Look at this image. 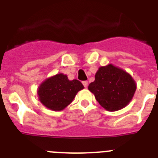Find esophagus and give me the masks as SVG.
I'll list each match as a JSON object with an SVG mask.
<instances>
[{
  "mask_svg": "<svg viewBox=\"0 0 158 158\" xmlns=\"http://www.w3.org/2000/svg\"><path fill=\"white\" fill-rule=\"evenodd\" d=\"M82 84H83L84 87L87 88L88 87V85H89V82H88L87 81H82Z\"/></svg>",
  "mask_w": 158,
  "mask_h": 158,
  "instance_id": "34e87169",
  "label": "esophagus"
}]
</instances>
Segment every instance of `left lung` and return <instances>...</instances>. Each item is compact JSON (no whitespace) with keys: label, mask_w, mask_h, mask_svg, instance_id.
Instances as JSON below:
<instances>
[{"label":"left lung","mask_w":158,"mask_h":158,"mask_svg":"<svg viewBox=\"0 0 158 158\" xmlns=\"http://www.w3.org/2000/svg\"><path fill=\"white\" fill-rule=\"evenodd\" d=\"M89 90L106 110L115 111L126 107L136 90L135 81L127 73L112 65L100 67Z\"/></svg>","instance_id":"8db88e82"}]
</instances>
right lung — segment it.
<instances>
[{"instance_id":"obj_1","label":"right lung","mask_w":158,"mask_h":158,"mask_svg":"<svg viewBox=\"0 0 158 158\" xmlns=\"http://www.w3.org/2000/svg\"><path fill=\"white\" fill-rule=\"evenodd\" d=\"M84 89L81 81H69L66 75L57 74L41 84L38 90L40 100L53 111H61L69 105L78 91Z\"/></svg>"}]
</instances>
